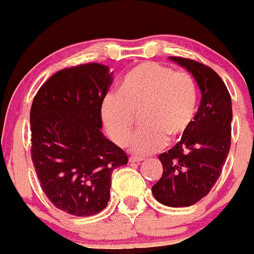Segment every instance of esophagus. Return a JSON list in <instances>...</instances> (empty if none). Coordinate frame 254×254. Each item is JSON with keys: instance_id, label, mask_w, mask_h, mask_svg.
I'll return each instance as SVG.
<instances>
[{"instance_id": "1", "label": "esophagus", "mask_w": 254, "mask_h": 254, "mask_svg": "<svg viewBox=\"0 0 254 254\" xmlns=\"http://www.w3.org/2000/svg\"><path fill=\"white\" fill-rule=\"evenodd\" d=\"M144 159V157H138V155H131L129 158V162H131V163H139V162H141Z\"/></svg>"}]
</instances>
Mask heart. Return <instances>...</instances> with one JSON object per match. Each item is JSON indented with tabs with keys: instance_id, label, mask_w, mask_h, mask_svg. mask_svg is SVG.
Returning a JSON list of instances; mask_svg holds the SVG:
<instances>
[{
	"instance_id": "1",
	"label": "heart",
	"mask_w": 254,
	"mask_h": 254,
	"mask_svg": "<svg viewBox=\"0 0 254 254\" xmlns=\"http://www.w3.org/2000/svg\"><path fill=\"white\" fill-rule=\"evenodd\" d=\"M197 113V86L185 70L155 62H144L130 69L119 92H109L101 102V120L111 140L124 145L140 115L143 125L129 147L148 154L178 139L192 127Z\"/></svg>"
}]
</instances>
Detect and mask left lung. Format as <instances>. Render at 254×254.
Returning <instances> with one entry per match:
<instances>
[{
    "mask_svg": "<svg viewBox=\"0 0 254 254\" xmlns=\"http://www.w3.org/2000/svg\"><path fill=\"white\" fill-rule=\"evenodd\" d=\"M192 73L201 104L192 127L168 152L159 154L163 175L152 192L161 204L191 206L214 187L227 161L232 140V99L218 73L193 59L171 57Z\"/></svg>",
    "mask_w": 254,
    "mask_h": 254,
    "instance_id": "8db88e82",
    "label": "left lung"
}]
</instances>
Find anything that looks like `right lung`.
Segmentation results:
<instances>
[{
    "mask_svg": "<svg viewBox=\"0 0 254 254\" xmlns=\"http://www.w3.org/2000/svg\"><path fill=\"white\" fill-rule=\"evenodd\" d=\"M113 83L110 68L86 63L50 77L30 110L31 159L50 202L74 216L95 215L110 198L111 175L127 163L101 132V102Z\"/></svg>",
    "mask_w": 254,
    "mask_h": 254,
    "instance_id": "1",
    "label": "right lung"
}]
</instances>
